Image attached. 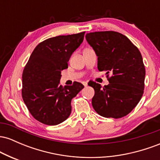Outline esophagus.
<instances>
[{
    "label": "esophagus",
    "mask_w": 160,
    "mask_h": 160,
    "mask_svg": "<svg viewBox=\"0 0 160 160\" xmlns=\"http://www.w3.org/2000/svg\"><path fill=\"white\" fill-rule=\"evenodd\" d=\"M82 84H83V86H87V85H88V83H87V82H82Z\"/></svg>",
    "instance_id": "esophagus-1"
}]
</instances>
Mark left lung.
<instances>
[{"mask_svg": "<svg viewBox=\"0 0 160 160\" xmlns=\"http://www.w3.org/2000/svg\"><path fill=\"white\" fill-rule=\"evenodd\" d=\"M88 43L98 56V69L106 71L109 84L95 82L92 104L102 117L118 119L130 113L140 102L144 89L145 68L138 49L127 37L116 32L88 33Z\"/></svg>", "mask_w": 160, "mask_h": 160, "instance_id": "left-lung-1", "label": "left lung"}]
</instances>
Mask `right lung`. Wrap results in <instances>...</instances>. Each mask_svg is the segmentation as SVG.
<instances>
[{"label": "right lung", "mask_w": 160, "mask_h": 160, "mask_svg": "<svg viewBox=\"0 0 160 160\" xmlns=\"http://www.w3.org/2000/svg\"><path fill=\"white\" fill-rule=\"evenodd\" d=\"M85 32L57 36L41 42L34 49L22 73V95L34 119L56 126L68 118L73 98L84 88L59 85L62 70L68 68L72 53L83 41Z\"/></svg>", "instance_id": "right-lung-1"}]
</instances>
